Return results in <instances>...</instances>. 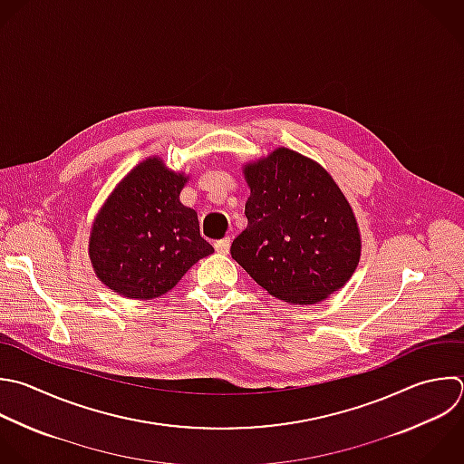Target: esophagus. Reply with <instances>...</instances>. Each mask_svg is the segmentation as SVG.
Wrapping results in <instances>:
<instances>
[{
  "label": "esophagus",
  "mask_w": 464,
  "mask_h": 464,
  "mask_svg": "<svg viewBox=\"0 0 464 464\" xmlns=\"http://www.w3.org/2000/svg\"><path fill=\"white\" fill-rule=\"evenodd\" d=\"M214 246H216V250H218L219 254H228V252H230V237H223V239L216 241Z\"/></svg>",
  "instance_id": "1"
}]
</instances>
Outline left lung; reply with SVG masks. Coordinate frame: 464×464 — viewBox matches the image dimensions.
I'll use <instances>...</instances> for the list:
<instances>
[{"instance_id":"1","label":"left lung","mask_w":464,"mask_h":464,"mask_svg":"<svg viewBox=\"0 0 464 464\" xmlns=\"http://www.w3.org/2000/svg\"><path fill=\"white\" fill-rule=\"evenodd\" d=\"M248 227L230 254L270 295L314 304L343 288L361 257L355 216L315 161L277 149L245 165Z\"/></svg>"}]
</instances>
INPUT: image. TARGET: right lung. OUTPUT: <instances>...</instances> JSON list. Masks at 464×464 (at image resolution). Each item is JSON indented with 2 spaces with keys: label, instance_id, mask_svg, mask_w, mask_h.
I'll return each mask as SVG.
<instances>
[{
  "label": "right lung",
  "instance_id": "add662e5",
  "mask_svg": "<svg viewBox=\"0 0 464 464\" xmlns=\"http://www.w3.org/2000/svg\"><path fill=\"white\" fill-rule=\"evenodd\" d=\"M187 176L149 158L109 196L92 225L89 256L96 276L130 299H152L178 285L214 252L196 210L179 201Z\"/></svg>",
  "mask_w": 464,
  "mask_h": 464
}]
</instances>
